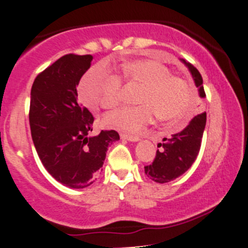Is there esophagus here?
Listing matches in <instances>:
<instances>
[{
	"label": "esophagus",
	"instance_id": "1",
	"mask_svg": "<svg viewBox=\"0 0 248 248\" xmlns=\"http://www.w3.org/2000/svg\"><path fill=\"white\" fill-rule=\"evenodd\" d=\"M122 139H125V140H129V141H139V137H135V136H130V135H125V133H122L121 135Z\"/></svg>",
	"mask_w": 248,
	"mask_h": 248
}]
</instances>
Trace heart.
I'll use <instances>...</instances> for the list:
<instances>
[{"label": "heart", "instance_id": "heart-1", "mask_svg": "<svg viewBox=\"0 0 248 248\" xmlns=\"http://www.w3.org/2000/svg\"><path fill=\"white\" fill-rule=\"evenodd\" d=\"M121 81L139 87L136 107L108 112L103 124L121 132L136 135L142 131L154 115L160 122L173 123L182 119L190 103V92L182 78L170 75V69L152 60H135L122 65L119 74H110L102 65L93 66L83 75L78 95L90 109H111L121 97Z\"/></svg>", "mask_w": 248, "mask_h": 248}]
</instances>
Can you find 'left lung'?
<instances>
[{
  "mask_svg": "<svg viewBox=\"0 0 248 248\" xmlns=\"http://www.w3.org/2000/svg\"><path fill=\"white\" fill-rule=\"evenodd\" d=\"M181 61L191 73L194 82L199 88L200 97L204 100L205 93L203 88L202 75L191 63L183 59ZM205 123L206 112L203 111L195 116L181 132L173 135L164 144H159L158 147L161 146L162 150L156 151V155L152 164L145 166V174L147 177L154 182L166 183L173 181L186 173L194 164L200 152Z\"/></svg>",
  "mask_w": 248,
  "mask_h": 248,
  "instance_id": "8db88e82",
  "label": "left lung"
}]
</instances>
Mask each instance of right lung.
Listing matches in <instances>:
<instances>
[{"mask_svg":"<svg viewBox=\"0 0 248 248\" xmlns=\"http://www.w3.org/2000/svg\"><path fill=\"white\" fill-rule=\"evenodd\" d=\"M90 54H66L37 75L29 121L32 140L45 170L63 186L86 188L96 180L115 130L89 136L94 117L78 102L77 87L89 69Z\"/></svg>","mask_w":248,"mask_h":248,"instance_id":"add662e5","label":"right lung"}]
</instances>
